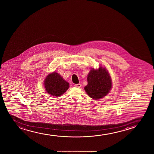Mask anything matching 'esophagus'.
<instances>
[{
    "label": "esophagus",
    "instance_id": "esophagus-1",
    "mask_svg": "<svg viewBox=\"0 0 154 154\" xmlns=\"http://www.w3.org/2000/svg\"><path fill=\"white\" fill-rule=\"evenodd\" d=\"M75 86L77 88H80L82 87V84H76L75 85Z\"/></svg>",
    "mask_w": 154,
    "mask_h": 154
}]
</instances>
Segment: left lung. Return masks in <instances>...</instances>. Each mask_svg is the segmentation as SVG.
I'll return each instance as SVG.
<instances>
[{
	"instance_id": "8db88e82",
	"label": "left lung",
	"mask_w": 154,
	"mask_h": 154,
	"mask_svg": "<svg viewBox=\"0 0 154 154\" xmlns=\"http://www.w3.org/2000/svg\"><path fill=\"white\" fill-rule=\"evenodd\" d=\"M88 84L84 89L89 97L94 99L106 96L112 88L111 77L106 68L100 66L99 69L92 68L87 76Z\"/></svg>"
}]
</instances>
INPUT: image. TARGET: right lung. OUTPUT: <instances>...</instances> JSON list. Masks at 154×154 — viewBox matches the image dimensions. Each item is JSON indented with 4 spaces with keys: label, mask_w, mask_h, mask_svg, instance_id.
I'll list each match as a JSON object with an SVG mask.
<instances>
[{
    "label": "right lung",
    "mask_w": 154,
    "mask_h": 154,
    "mask_svg": "<svg viewBox=\"0 0 154 154\" xmlns=\"http://www.w3.org/2000/svg\"><path fill=\"white\" fill-rule=\"evenodd\" d=\"M45 88L49 94L53 96H60L67 90L69 84L56 72L48 75L44 81Z\"/></svg>",
    "instance_id": "add662e5"
}]
</instances>
